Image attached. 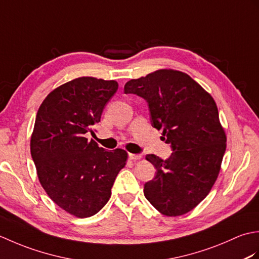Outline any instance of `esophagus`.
Masks as SVG:
<instances>
[{
  "label": "esophagus",
  "instance_id": "1",
  "mask_svg": "<svg viewBox=\"0 0 259 259\" xmlns=\"http://www.w3.org/2000/svg\"><path fill=\"white\" fill-rule=\"evenodd\" d=\"M141 158V155H135V153H129V159L130 160H138Z\"/></svg>",
  "mask_w": 259,
  "mask_h": 259
}]
</instances>
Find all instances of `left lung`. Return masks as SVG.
I'll return each instance as SVG.
<instances>
[{"label": "left lung", "instance_id": "left-lung-1", "mask_svg": "<svg viewBox=\"0 0 259 259\" xmlns=\"http://www.w3.org/2000/svg\"><path fill=\"white\" fill-rule=\"evenodd\" d=\"M124 93L145 99L152 126L162 129L174 150L166 160L146 156L157 170L145 184L148 201L169 217L192 210L211 190L226 150L216 102L188 74L172 69L128 81Z\"/></svg>", "mask_w": 259, "mask_h": 259}]
</instances>
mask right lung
<instances>
[{"mask_svg": "<svg viewBox=\"0 0 259 259\" xmlns=\"http://www.w3.org/2000/svg\"><path fill=\"white\" fill-rule=\"evenodd\" d=\"M117 90L114 80L82 76L51 91L37 110L30 146L38 180L60 208L78 218L101 210L128 158L123 149L104 150L85 138Z\"/></svg>", "mask_w": 259, "mask_h": 259, "instance_id": "1", "label": "right lung"}]
</instances>
